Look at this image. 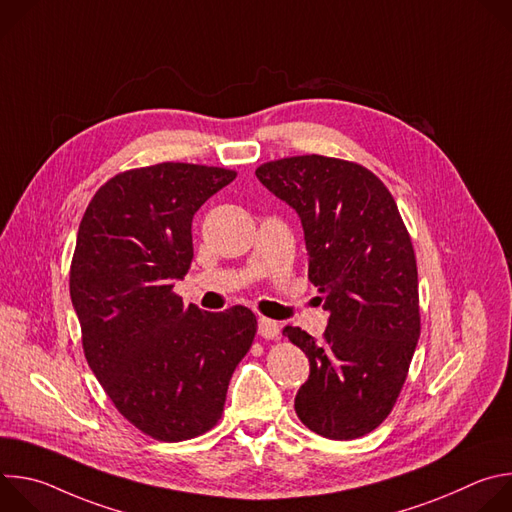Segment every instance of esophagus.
<instances>
[{
  "label": "esophagus",
  "mask_w": 512,
  "mask_h": 512,
  "mask_svg": "<svg viewBox=\"0 0 512 512\" xmlns=\"http://www.w3.org/2000/svg\"><path fill=\"white\" fill-rule=\"evenodd\" d=\"M259 336L265 340L279 338V324L269 318H259Z\"/></svg>",
  "instance_id": "34e87169"
}]
</instances>
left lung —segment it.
<instances>
[{"label": "left lung", "instance_id": "1", "mask_svg": "<svg viewBox=\"0 0 512 512\" xmlns=\"http://www.w3.org/2000/svg\"><path fill=\"white\" fill-rule=\"evenodd\" d=\"M255 174L300 214L308 277L330 314L320 340L283 328L310 360L296 413L328 440H356L393 411L419 340L411 237L389 188L356 162L291 156Z\"/></svg>", "mask_w": 512, "mask_h": 512}]
</instances>
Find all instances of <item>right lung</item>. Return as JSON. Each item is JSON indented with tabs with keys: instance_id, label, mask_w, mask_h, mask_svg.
Masks as SVG:
<instances>
[{
	"instance_id": "right-lung-1",
	"label": "right lung",
	"mask_w": 512,
	"mask_h": 512,
	"mask_svg": "<svg viewBox=\"0 0 512 512\" xmlns=\"http://www.w3.org/2000/svg\"><path fill=\"white\" fill-rule=\"evenodd\" d=\"M235 170L162 162L119 172L91 198L70 263V298L91 371L117 411L158 442H184L223 417L257 318L204 312L174 291L194 257L196 210Z\"/></svg>"
}]
</instances>
